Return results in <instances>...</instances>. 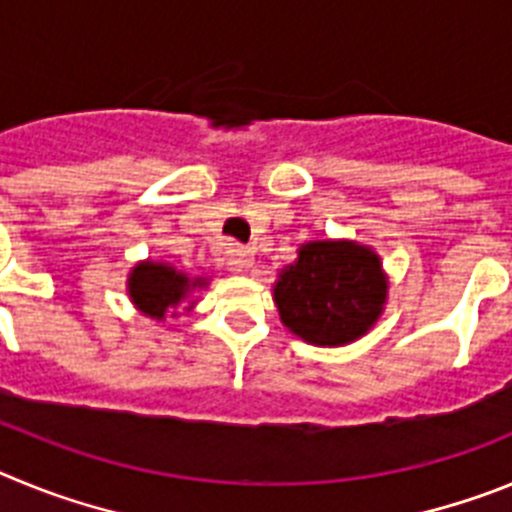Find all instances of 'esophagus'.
Returning a JSON list of instances; mask_svg holds the SVG:
<instances>
[{"mask_svg":"<svg viewBox=\"0 0 512 512\" xmlns=\"http://www.w3.org/2000/svg\"><path fill=\"white\" fill-rule=\"evenodd\" d=\"M227 260L232 270H250V267L255 265V255H252V250H247V247H232Z\"/></svg>","mask_w":512,"mask_h":512,"instance_id":"34e87169","label":"esophagus"}]
</instances>
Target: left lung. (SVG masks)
Wrapping results in <instances>:
<instances>
[{
	"label": "left lung",
	"mask_w": 512,
	"mask_h": 512,
	"mask_svg": "<svg viewBox=\"0 0 512 512\" xmlns=\"http://www.w3.org/2000/svg\"><path fill=\"white\" fill-rule=\"evenodd\" d=\"M280 321L316 347H342L375 326L388 301V278L370 247L316 239L283 267L273 288Z\"/></svg>",
	"instance_id": "8db88e82"
}]
</instances>
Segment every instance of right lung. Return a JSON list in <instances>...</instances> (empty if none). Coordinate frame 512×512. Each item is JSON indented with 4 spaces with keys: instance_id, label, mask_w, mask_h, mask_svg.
Instances as JSON below:
<instances>
[{
    "instance_id": "obj_1",
    "label": "right lung",
    "mask_w": 512,
    "mask_h": 512,
    "mask_svg": "<svg viewBox=\"0 0 512 512\" xmlns=\"http://www.w3.org/2000/svg\"><path fill=\"white\" fill-rule=\"evenodd\" d=\"M204 285L206 278H188L186 273L176 270L168 262L145 260L132 267L130 278H127V293H130L137 311H142L150 319L163 321L170 308L181 306L193 290L204 288Z\"/></svg>"
}]
</instances>
